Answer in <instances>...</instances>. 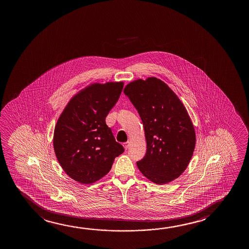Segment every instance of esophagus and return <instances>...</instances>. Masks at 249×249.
I'll list each match as a JSON object with an SVG mask.
<instances>
[{
	"label": "esophagus",
	"instance_id": "34e87169",
	"mask_svg": "<svg viewBox=\"0 0 249 249\" xmlns=\"http://www.w3.org/2000/svg\"><path fill=\"white\" fill-rule=\"evenodd\" d=\"M129 141H127V142H125V143H123V147L125 148V150H127V149H128V147H129Z\"/></svg>",
	"mask_w": 249,
	"mask_h": 249
}]
</instances>
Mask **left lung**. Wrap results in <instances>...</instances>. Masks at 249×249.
<instances>
[{
	"instance_id": "8db88e82",
	"label": "left lung",
	"mask_w": 249,
	"mask_h": 249,
	"mask_svg": "<svg viewBox=\"0 0 249 249\" xmlns=\"http://www.w3.org/2000/svg\"><path fill=\"white\" fill-rule=\"evenodd\" d=\"M143 123L147 150L137 166L157 184L179 177L191 160L196 133L187 110L162 81L137 80L124 89Z\"/></svg>"
}]
</instances>
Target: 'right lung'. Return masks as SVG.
<instances>
[{"label": "right lung", "mask_w": 249, "mask_h": 249, "mask_svg": "<svg viewBox=\"0 0 249 249\" xmlns=\"http://www.w3.org/2000/svg\"><path fill=\"white\" fill-rule=\"evenodd\" d=\"M123 89V82L89 86L71 99L58 118L53 134L56 157L65 173L81 184L104 177L124 152L106 123Z\"/></svg>", "instance_id": "add662e5"}]
</instances>
